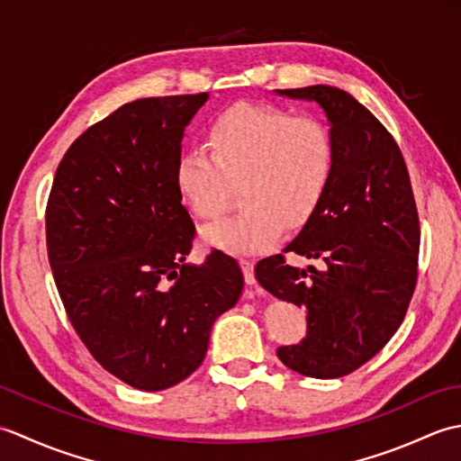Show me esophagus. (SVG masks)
I'll return each instance as SVG.
<instances>
[{
    "mask_svg": "<svg viewBox=\"0 0 461 461\" xmlns=\"http://www.w3.org/2000/svg\"><path fill=\"white\" fill-rule=\"evenodd\" d=\"M241 269H243V277H246L248 285H256V273H253V261L251 259H241Z\"/></svg>",
    "mask_w": 461,
    "mask_h": 461,
    "instance_id": "esophagus-1",
    "label": "esophagus"
}]
</instances>
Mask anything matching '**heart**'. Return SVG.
I'll return each mask as SVG.
<instances>
[{
	"label": "heart",
	"instance_id": "b5f03b06",
	"mask_svg": "<svg viewBox=\"0 0 461 461\" xmlns=\"http://www.w3.org/2000/svg\"><path fill=\"white\" fill-rule=\"evenodd\" d=\"M208 150L176 162V188L200 220H215L240 184L241 210L203 230V240L231 256L273 248L283 223L299 228L321 208L337 168L330 129L277 106L240 103L213 119Z\"/></svg>",
	"mask_w": 461,
	"mask_h": 461
}]
</instances>
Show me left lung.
<instances>
[{
	"label": "left lung",
	"instance_id": "1",
	"mask_svg": "<svg viewBox=\"0 0 461 461\" xmlns=\"http://www.w3.org/2000/svg\"><path fill=\"white\" fill-rule=\"evenodd\" d=\"M277 93L322 106L337 168L321 208L285 249L325 267H291L279 253L258 263L256 279L307 311V337L277 348L283 365L303 376L339 378L402 325L418 281V208L398 142L355 96L327 85Z\"/></svg>",
	"mask_w": 461,
	"mask_h": 461
}]
</instances>
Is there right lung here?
<instances>
[{
	"instance_id": "1",
	"label": "right lung",
	"mask_w": 461,
	"mask_h": 461,
	"mask_svg": "<svg viewBox=\"0 0 461 461\" xmlns=\"http://www.w3.org/2000/svg\"><path fill=\"white\" fill-rule=\"evenodd\" d=\"M205 93L122 104L57 166L47 258L68 321L93 358L146 393L188 378L210 330L241 297L238 261L212 249L185 266L195 225L176 188L184 126Z\"/></svg>"
}]
</instances>
